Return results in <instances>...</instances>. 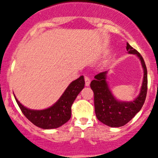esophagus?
Segmentation results:
<instances>
[{
    "instance_id": "esophagus-1",
    "label": "esophagus",
    "mask_w": 158,
    "mask_h": 158,
    "mask_svg": "<svg viewBox=\"0 0 158 158\" xmlns=\"http://www.w3.org/2000/svg\"><path fill=\"white\" fill-rule=\"evenodd\" d=\"M84 80H85V85H86V86H89V84H90V79H89V77H86V76H85L84 77Z\"/></svg>"
}]
</instances>
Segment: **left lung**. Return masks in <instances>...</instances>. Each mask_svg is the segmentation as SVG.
Segmentation results:
<instances>
[{
  "mask_svg": "<svg viewBox=\"0 0 158 158\" xmlns=\"http://www.w3.org/2000/svg\"><path fill=\"white\" fill-rule=\"evenodd\" d=\"M128 54H136L141 62L144 72L140 93L132 102H121L113 96L107 82V71L101 72L95 76L90 84L94 93V104L96 117L107 126L122 127L130 122L139 112L144 104L147 94V69L144 60L137 51L127 42Z\"/></svg>",
  "mask_w": 158,
  "mask_h": 158,
  "instance_id": "left-lung-1",
  "label": "left lung"
}]
</instances>
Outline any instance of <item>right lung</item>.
<instances>
[{"label": "right lung", "instance_id": "add662e5", "mask_svg": "<svg viewBox=\"0 0 158 158\" xmlns=\"http://www.w3.org/2000/svg\"><path fill=\"white\" fill-rule=\"evenodd\" d=\"M84 76L72 81L55 104L41 110L28 109L22 105L15 98L18 105L23 114L33 125L42 129H53L62 126L70 119L72 105L84 87Z\"/></svg>", "mask_w": 158, "mask_h": 158}]
</instances>
